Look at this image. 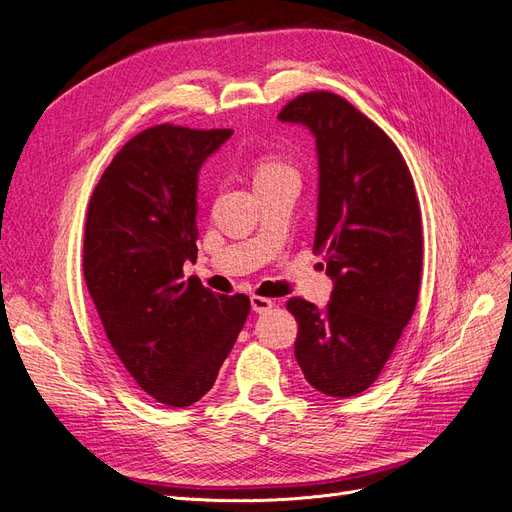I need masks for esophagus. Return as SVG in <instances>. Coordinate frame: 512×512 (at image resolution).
<instances>
[{
  "instance_id": "34e87169",
  "label": "esophagus",
  "mask_w": 512,
  "mask_h": 512,
  "mask_svg": "<svg viewBox=\"0 0 512 512\" xmlns=\"http://www.w3.org/2000/svg\"><path fill=\"white\" fill-rule=\"evenodd\" d=\"M251 306H253V310H255L257 314H263V312L272 310L274 301H272V299H268V297H259V295H253V297H251Z\"/></svg>"
}]
</instances>
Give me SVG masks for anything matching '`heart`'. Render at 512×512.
<instances>
[{"label":"heart","mask_w":512,"mask_h":512,"mask_svg":"<svg viewBox=\"0 0 512 512\" xmlns=\"http://www.w3.org/2000/svg\"><path fill=\"white\" fill-rule=\"evenodd\" d=\"M285 173H293V168L287 166L285 162L274 160V158H259L253 166V175H255V183L257 181H266L278 175H285Z\"/></svg>","instance_id":"1"}]
</instances>
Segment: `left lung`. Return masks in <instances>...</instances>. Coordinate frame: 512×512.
I'll return each instance as SVG.
<instances>
[{"instance_id":"left-lung-1","label":"left lung","mask_w":512,"mask_h":512,"mask_svg":"<svg viewBox=\"0 0 512 512\" xmlns=\"http://www.w3.org/2000/svg\"><path fill=\"white\" fill-rule=\"evenodd\" d=\"M278 120L316 137L314 253L325 255L333 278L325 310L287 301L299 325L295 358L312 388L346 399L380 377L418 304L420 202L399 147L339 94H299Z\"/></svg>"}]
</instances>
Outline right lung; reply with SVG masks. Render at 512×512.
I'll return each mask as SVG.
<instances>
[{
	"label": "right lung",
	"instance_id": "1",
	"mask_svg": "<svg viewBox=\"0 0 512 512\" xmlns=\"http://www.w3.org/2000/svg\"><path fill=\"white\" fill-rule=\"evenodd\" d=\"M230 137V128L151 126L118 151L88 204V293L124 369L168 407L213 388L251 312L242 293L183 280L198 255V170Z\"/></svg>",
	"mask_w": 512,
	"mask_h": 512
}]
</instances>
